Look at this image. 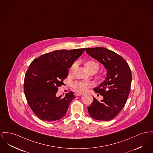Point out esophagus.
Wrapping results in <instances>:
<instances>
[{"label":"esophagus","instance_id":"1","mask_svg":"<svg viewBox=\"0 0 153 153\" xmlns=\"http://www.w3.org/2000/svg\"><path fill=\"white\" fill-rule=\"evenodd\" d=\"M74 95H75V97H79V96H81V95H82V94H81L76 93V94H74Z\"/></svg>","mask_w":153,"mask_h":153}]
</instances>
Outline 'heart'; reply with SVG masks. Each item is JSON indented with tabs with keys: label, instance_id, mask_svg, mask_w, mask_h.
Returning a JSON list of instances; mask_svg holds the SVG:
<instances>
[{
	"label": "heart",
	"instance_id": "heart-1",
	"mask_svg": "<svg viewBox=\"0 0 153 153\" xmlns=\"http://www.w3.org/2000/svg\"><path fill=\"white\" fill-rule=\"evenodd\" d=\"M84 68L86 71L90 73H95L99 69V64L95 61L87 60L83 62ZM74 68L73 66L71 68V72H72ZM92 87V84L91 82H77L74 84V88L76 91L82 93L87 91L88 88Z\"/></svg>",
	"mask_w": 153,
	"mask_h": 153
}]
</instances>
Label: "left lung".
Here are the masks:
<instances>
[{
	"label": "left lung",
	"instance_id": "8db88e82",
	"mask_svg": "<svg viewBox=\"0 0 153 153\" xmlns=\"http://www.w3.org/2000/svg\"><path fill=\"white\" fill-rule=\"evenodd\" d=\"M86 53L97 60L106 70L105 79L94 88L103 97L98 101L93 97L88 111L96 120L109 121L121 111L128 99L132 81V74L128 64L117 53L103 47L87 48Z\"/></svg>",
	"mask_w": 153,
	"mask_h": 153
}]
</instances>
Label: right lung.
<instances>
[{
  "mask_svg": "<svg viewBox=\"0 0 153 153\" xmlns=\"http://www.w3.org/2000/svg\"><path fill=\"white\" fill-rule=\"evenodd\" d=\"M85 49L56 50L33 60L26 72L24 89L29 106L40 120L51 122L63 118L74 94L63 98L56 96L58 88L68 75V69Z\"/></svg>",
  "mask_w": 153,
  "mask_h": 153,
  "instance_id": "1",
  "label": "right lung"
}]
</instances>
